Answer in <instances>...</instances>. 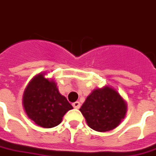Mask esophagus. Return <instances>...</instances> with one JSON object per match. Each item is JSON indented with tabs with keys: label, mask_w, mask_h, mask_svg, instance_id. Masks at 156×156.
<instances>
[{
	"label": "esophagus",
	"mask_w": 156,
	"mask_h": 156,
	"mask_svg": "<svg viewBox=\"0 0 156 156\" xmlns=\"http://www.w3.org/2000/svg\"><path fill=\"white\" fill-rule=\"evenodd\" d=\"M73 106L75 109H79L80 108V103H79V101L74 102V103H73Z\"/></svg>",
	"instance_id": "esophagus-1"
}]
</instances>
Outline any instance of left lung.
<instances>
[{
	"instance_id": "1",
	"label": "left lung",
	"mask_w": 156,
	"mask_h": 156,
	"mask_svg": "<svg viewBox=\"0 0 156 156\" xmlns=\"http://www.w3.org/2000/svg\"><path fill=\"white\" fill-rule=\"evenodd\" d=\"M87 125L97 132L112 130L121 123L127 112V103L109 86L92 91L80 108Z\"/></svg>"
}]
</instances>
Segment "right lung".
I'll return each mask as SVG.
<instances>
[{
  "label": "right lung",
  "instance_id": "1",
  "mask_svg": "<svg viewBox=\"0 0 156 156\" xmlns=\"http://www.w3.org/2000/svg\"><path fill=\"white\" fill-rule=\"evenodd\" d=\"M44 75L39 73L29 82L23 92V105L31 120L40 127L50 128L59 125L73 106L59 93L55 81Z\"/></svg>",
  "mask_w": 156,
  "mask_h": 156
}]
</instances>
